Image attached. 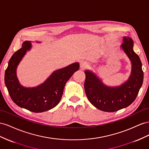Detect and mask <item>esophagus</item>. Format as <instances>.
<instances>
[{
    "instance_id": "34e87169",
    "label": "esophagus",
    "mask_w": 149,
    "mask_h": 149,
    "mask_svg": "<svg viewBox=\"0 0 149 149\" xmlns=\"http://www.w3.org/2000/svg\"><path fill=\"white\" fill-rule=\"evenodd\" d=\"M88 67V62H86V61H83L81 63H80V67H81V69H86V68Z\"/></svg>"
}]
</instances>
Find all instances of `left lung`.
Listing matches in <instances>:
<instances>
[{
	"instance_id": "obj_1",
	"label": "left lung",
	"mask_w": 149,
	"mask_h": 149,
	"mask_svg": "<svg viewBox=\"0 0 149 149\" xmlns=\"http://www.w3.org/2000/svg\"><path fill=\"white\" fill-rule=\"evenodd\" d=\"M121 47L132 64L131 75L124 84L116 87H107L92 72L85 71L84 88L87 99L97 109L104 112H113L128 107L136 99L143 83L142 62L133 50V40L124 37Z\"/></svg>"
}]
</instances>
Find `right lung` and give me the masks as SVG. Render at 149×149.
Here are the masks:
<instances>
[{"label":"right lung","mask_w":149,"mask_h":149,"mask_svg":"<svg viewBox=\"0 0 149 149\" xmlns=\"http://www.w3.org/2000/svg\"><path fill=\"white\" fill-rule=\"evenodd\" d=\"M31 43L25 41L22 47L12 56L5 72V84L14 102L19 107L33 112H42L54 108L59 103L65 85L79 68L76 62L53 72L40 86L25 88L20 86L16 76V69Z\"/></svg>","instance_id":"1"}]
</instances>
